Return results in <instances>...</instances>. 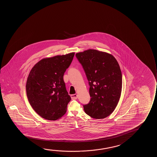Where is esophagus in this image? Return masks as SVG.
I'll return each mask as SVG.
<instances>
[{
	"mask_svg": "<svg viewBox=\"0 0 157 157\" xmlns=\"http://www.w3.org/2000/svg\"><path fill=\"white\" fill-rule=\"evenodd\" d=\"M71 99L72 100H76L77 99L78 95L77 94H72L71 95Z\"/></svg>",
	"mask_w": 157,
	"mask_h": 157,
	"instance_id": "obj_1",
	"label": "esophagus"
}]
</instances>
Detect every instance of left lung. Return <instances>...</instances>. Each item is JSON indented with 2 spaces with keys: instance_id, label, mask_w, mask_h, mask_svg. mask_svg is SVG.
Masks as SVG:
<instances>
[{
  "instance_id": "left-lung-1",
  "label": "left lung",
  "mask_w": 157,
  "mask_h": 157,
  "mask_svg": "<svg viewBox=\"0 0 157 157\" xmlns=\"http://www.w3.org/2000/svg\"><path fill=\"white\" fill-rule=\"evenodd\" d=\"M86 74L91 98L83 105L86 114L101 119L109 116L120 98L122 75L114 56L97 50L89 49L75 54Z\"/></svg>"
}]
</instances>
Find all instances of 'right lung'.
<instances>
[{
  "label": "right lung",
  "mask_w": 157,
  "mask_h": 157,
  "mask_svg": "<svg viewBox=\"0 0 157 157\" xmlns=\"http://www.w3.org/2000/svg\"><path fill=\"white\" fill-rule=\"evenodd\" d=\"M74 56L72 52L43 59L35 65L28 75L26 86L28 101L37 114L46 120H57L67 112L71 99L63 75Z\"/></svg>",
  "instance_id": "add662e5"
}]
</instances>
